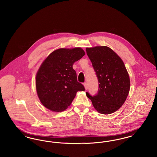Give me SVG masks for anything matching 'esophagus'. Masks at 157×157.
Wrapping results in <instances>:
<instances>
[{
  "label": "esophagus",
  "instance_id": "34e87169",
  "mask_svg": "<svg viewBox=\"0 0 157 157\" xmlns=\"http://www.w3.org/2000/svg\"><path fill=\"white\" fill-rule=\"evenodd\" d=\"M83 85H84V87H85V90H88V85H87V83H86V82L84 83H83Z\"/></svg>",
  "mask_w": 157,
  "mask_h": 157
}]
</instances>
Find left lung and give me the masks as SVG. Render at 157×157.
<instances>
[{"label": "left lung", "mask_w": 157, "mask_h": 157, "mask_svg": "<svg viewBox=\"0 0 157 157\" xmlns=\"http://www.w3.org/2000/svg\"><path fill=\"white\" fill-rule=\"evenodd\" d=\"M99 82L98 94L91 96L86 92L98 112L110 114L124 104L130 90V79L124 63L109 47L86 48Z\"/></svg>", "instance_id": "obj_1"}]
</instances>
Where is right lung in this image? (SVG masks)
I'll return each instance as SVG.
<instances>
[{
	"mask_svg": "<svg viewBox=\"0 0 157 157\" xmlns=\"http://www.w3.org/2000/svg\"><path fill=\"white\" fill-rule=\"evenodd\" d=\"M85 54L81 48H60L51 53L41 64L36 76V88L46 108L54 112L63 111L78 91L85 90L83 85L78 82L72 67Z\"/></svg>",
	"mask_w": 157,
	"mask_h": 157,
	"instance_id": "right-lung-1",
	"label": "right lung"
}]
</instances>
